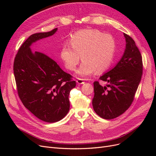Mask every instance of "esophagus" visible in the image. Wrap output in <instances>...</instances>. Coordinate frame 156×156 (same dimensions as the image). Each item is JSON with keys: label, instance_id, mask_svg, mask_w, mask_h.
<instances>
[{"label": "esophagus", "instance_id": "34e87169", "mask_svg": "<svg viewBox=\"0 0 156 156\" xmlns=\"http://www.w3.org/2000/svg\"><path fill=\"white\" fill-rule=\"evenodd\" d=\"M76 82L79 84H83L84 83V79H77Z\"/></svg>", "mask_w": 156, "mask_h": 156}]
</instances>
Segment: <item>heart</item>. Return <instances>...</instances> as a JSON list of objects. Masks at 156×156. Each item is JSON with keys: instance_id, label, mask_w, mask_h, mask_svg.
Segmentation results:
<instances>
[{"instance_id": "b5f03b06", "label": "heart", "mask_w": 156, "mask_h": 156, "mask_svg": "<svg viewBox=\"0 0 156 156\" xmlns=\"http://www.w3.org/2000/svg\"><path fill=\"white\" fill-rule=\"evenodd\" d=\"M69 45L65 44L60 56L65 67L70 71L76 69L80 60H84L77 73L87 77L95 73L105 72L115 58L116 44L113 36L98 29H84L70 37Z\"/></svg>"}]
</instances>
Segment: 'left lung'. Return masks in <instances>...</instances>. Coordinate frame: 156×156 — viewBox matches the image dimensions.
Instances as JSON below:
<instances>
[{
  "label": "left lung",
  "mask_w": 156,
  "mask_h": 156,
  "mask_svg": "<svg viewBox=\"0 0 156 156\" xmlns=\"http://www.w3.org/2000/svg\"><path fill=\"white\" fill-rule=\"evenodd\" d=\"M124 36L126 44L123 56L114 68L100 77L107 84L103 87L98 81L94 83L93 108L107 120L119 116L130 107L143 74L140 51L129 36L125 33Z\"/></svg>",
  "instance_id": "8db88e82"
}]
</instances>
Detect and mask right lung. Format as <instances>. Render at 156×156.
I'll list each match as a JSON object with an SVG mask.
<instances>
[{
    "label": "right lung",
    "mask_w": 156,
    "mask_h": 156,
    "mask_svg": "<svg viewBox=\"0 0 156 156\" xmlns=\"http://www.w3.org/2000/svg\"><path fill=\"white\" fill-rule=\"evenodd\" d=\"M57 29L29 36L19 49L13 63L17 92L23 104L37 119L49 123L60 121L68 114L69 94L76 83L48 56L32 53L30 46L53 36Z\"/></svg>",
    "instance_id": "1"
}]
</instances>
